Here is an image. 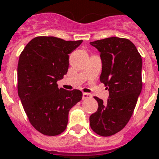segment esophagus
<instances>
[{
	"label": "esophagus",
	"mask_w": 159,
	"mask_h": 159,
	"mask_svg": "<svg viewBox=\"0 0 159 159\" xmlns=\"http://www.w3.org/2000/svg\"><path fill=\"white\" fill-rule=\"evenodd\" d=\"M92 95L88 93H83V99H87V98H91Z\"/></svg>",
	"instance_id": "esophagus-1"
}]
</instances>
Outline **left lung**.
<instances>
[{
    "mask_svg": "<svg viewBox=\"0 0 159 159\" xmlns=\"http://www.w3.org/2000/svg\"><path fill=\"white\" fill-rule=\"evenodd\" d=\"M90 44L100 52V82L109 93L106 103L94 97L98 108L89 117L90 126L99 136H112L130 120L142 92V56L127 39L110 37Z\"/></svg>",
    "mask_w": 159,
    "mask_h": 159,
    "instance_id": "1",
    "label": "left lung"
}]
</instances>
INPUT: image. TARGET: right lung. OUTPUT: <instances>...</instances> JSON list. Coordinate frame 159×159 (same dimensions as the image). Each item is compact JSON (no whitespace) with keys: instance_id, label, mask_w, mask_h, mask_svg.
<instances>
[{"instance_id":"right-lung-1","label":"right lung","mask_w":159,"mask_h":159,"mask_svg":"<svg viewBox=\"0 0 159 159\" xmlns=\"http://www.w3.org/2000/svg\"><path fill=\"white\" fill-rule=\"evenodd\" d=\"M82 42L40 36L33 39L20 55L18 96L31 125L43 135L62 133L70 109L82 99L80 90L68 91L57 85L67 73L69 54Z\"/></svg>"}]
</instances>
